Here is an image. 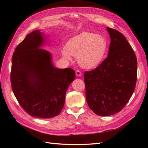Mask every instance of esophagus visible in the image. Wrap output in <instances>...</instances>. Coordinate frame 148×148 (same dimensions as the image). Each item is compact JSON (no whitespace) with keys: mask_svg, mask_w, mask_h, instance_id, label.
Listing matches in <instances>:
<instances>
[{"mask_svg":"<svg viewBox=\"0 0 148 148\" xmlns=\"http://www.w3.org/2000/svg\"><path fill=\"white\" fill-rule=\"evenodd\" d=\"M82 73L79 70L76 71V75H77V77H80V76H82Z\"/></svg>","mask_w":148,"mask_h":148,"instance_id":"obj_1","label":"esophagus"}]
</instances>
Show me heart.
<instances>
[{
    "label": "heart",
    "mask_w": 148,
    "mask_h": 148,
    "mask_svg": "<svg viewBox=\"0 0 148 148\" xmlns=\"http://www.w3.org/2000/svg\"><path fill=\"white\" fill-rule=\"evenodd\" d=\"M108 44L101 35L83 33L71 38L62 53L67 60H72V55L77 58L82 68L91 69L99 65L106 56Z\"/></svg>",
    "instance_id": "1"
}]
</instances>
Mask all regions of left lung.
Returning <instances> with one entry per match:
<instances>
[{"label": "left lung", "mask_w": 148, "mask_h": 148, "mask_svg": "<svg viewBox=\"0 0 148 148\" xmlns=\"http://www.w3.org/2000/svg\"><path fill=\"white\" fill-rule=\"evenodd\" d=\"M110 38L108 56L95 70L86 71L84 82L89 107L108 116L122 110L135 89L137 59L124 35L106 28Z\"/></svg>", "instance_id": "left-lung-1"}]
</instances>
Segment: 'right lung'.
Listing matches in <instances>:
<instances>
[{
    "label": "right lung",
    "mask_w": 148,
    "mask_h": 148,
    "mask_svg": "<svg viewBox=\"0 0 148 148\" xmlns=\"http://www.w3.org/2000/svg\"><path fill=\"white\" fill-rule=\"evenodd\" d=\"M46 41L41 30L27 34L13 54L10 77L20 105L31 116L42 119L60 113L66 91L75 78L73 69L53 65L51 53L41 49Z\"/></svg>",
    "instance_id": "right-lung-1"
}]
</instances>
